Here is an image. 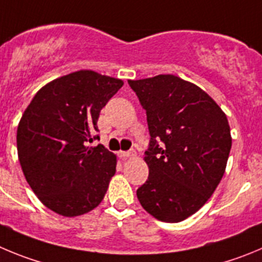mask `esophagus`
Instances as JSON below:
<instances>
[{"instance_id":"34e87169","label":"esophagus","mask_w":262,"mask_h":262,"mask_svg":"<svg viewBox=\"0 0 262 262\" xmlns=\"http://www.w3.org/2000/svg\"><path fill=\"white\" fill-rule=\"evenodd\" d=\"M119 155L121 158H132L136 155V151H134V150H129V151H120Z\"/></svg>"}]
</instances>
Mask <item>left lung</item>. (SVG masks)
Wrapping results in <instances>:
<instances>
[{
  "label": "left lung",
  "mask_w": 262,
  "mask_h": 262,
  "mask_svg": "<svg viewBox=\"0 0 262 262\" xmlns=\"http://www.w3.org/2000/svg\"><path fill=\"white\" fill-rule=\"evenodd\" d=\"M146 111L148 178L137 189L142 207L176 223L200 210L221 183L231 150L223 111L199 86L176 75L128 81Z\"/></svg>",
  "instance_id": "1"
}]
</instances>
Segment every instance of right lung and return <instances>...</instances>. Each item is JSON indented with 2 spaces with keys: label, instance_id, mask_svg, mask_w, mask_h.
Masks as SVG:
<instances>
[{
  "label": "right lung",
  "instance_id": "right-lung-1",
  "mask_svg": "<svg viewBox=\"0 0 262 262\" xmlns=\"http://www.w3.org/2000/svg\"><path fill=\"white\" fill-rule=\"evenodd\" d=\"M121 79L79 70L41 87L16 130L20 167L37 199L52 211L77 216L95 209L116 172V155L89 147L102 108Z\"/></svg>",
  "mask_w": 262,
  "mask_h": 262
}]
</instances>
